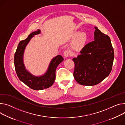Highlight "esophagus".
Returning a JSON list of instances; mask_svg holds the SVG:
<instances>
[{"instance_id":"obj_1","label":"esophagus","mask_w":125,"mask_h":125,"mask_svg":"<svg viewBox=\"0 0 125 125\" xmlns=\"http://www.w3.org/2000/svg\"><path fill=\"white\" fill-rule=\"evenodd\" d=\"M70 55V52L67 51V50H66L64 51V56L65 57H69Z\"/></svg>"}]
</instances>
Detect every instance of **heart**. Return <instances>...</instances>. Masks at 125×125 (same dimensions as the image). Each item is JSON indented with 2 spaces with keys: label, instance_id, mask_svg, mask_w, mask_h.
Wrapping results in <instances>:
<instances>
[{
  "label": "heart",
  "instance_id": "b5f03b06",
  "mask_svg": "<svg viewBox=\"0 0 125 125\" xmlns=\"http://www.w3.org/2000/svg\"><path fill=\"white\" fill-rule=\"evenodd\" d=\"M74 36L76 37L72 41L71 44L72 47L75 50L80 49L84 47L87 41V34L85 33L79 34L78 32H77L75 33Z\"/></svg>",
  "mask_w": 125,
  "mask_h": 125
}]
</instances>
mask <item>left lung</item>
I'll use <instances>...</instances> for the list:
<instances>
[{
	"mask_svg": "<svg viewBox=\"0 0 125 125\" xmlns=\"http://www.w3.org/2000/svg\"><path fill=\"white\" fill-rule=\"evenodd\" d=\"M94 40L83 47L80 54L72 59L75 63L73 76L82 85L94 86L110 74L114 52L110 37L95 27Z\"/></svg>",
	"mask_w": 125,
	"mask_h": 125,
	"instance_id": "obj_1",
	"label": "left lung"
}]
</instances>
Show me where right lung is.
Returning a JSON list of instances; mask_svg holds the SVG:
<instances>
[{
  "label": "right lung",
  "instance_id": "1",
  "mask_svg": "<svg viewBox=\"0 0 125 125\" xmlns=\"http://www.w3.org/2000/svg\"><path fill=\"white\" fill-rule=\"evenodd\" d=\"M40 33L41 30L38 29L31 33L26 39L21 41L18 45L14 55L15 69L19 80L31 89L35 90L46 89L53 84L56 78L57 67L64 60L62 56H56L52 59L46 72L39 76L33 75L26 69L23 61L25 48L32 38Z\"/></svg>",
  "mask_w": 125,
  "mask_h": 125
}]
</instances>
